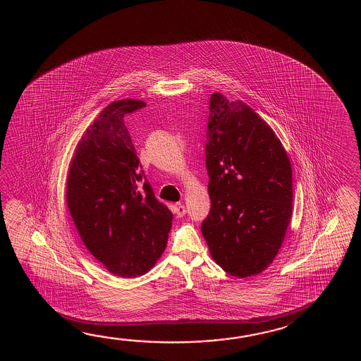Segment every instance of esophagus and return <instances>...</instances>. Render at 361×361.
Here are the masks:
<instances>
[{
    "label": "esophagus",
    "instance_id": "1",
    "mask_svg": "<svg viewBox=\"0 0 361 361\" xmlns=\"http://www.w3.org/2000/svg\"><path fill=\"white\" fill-rule=\"evenodd\" d=\"M174 212H176V214L178 216H183L185 214V207L182 204H176V207H174Z\"/></svg>",
    "mask_w": 361,
    "mask_h": 361
}]
</instances>
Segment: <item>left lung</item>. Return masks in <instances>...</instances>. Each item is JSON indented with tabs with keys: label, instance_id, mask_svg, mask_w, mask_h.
I'll use <instances>...</instances> for the list:
<instances>
[{
	"label": "left lung",
	"instance_id": "8db88e82",
	"mask_svg": "<svg viewBox=\"0 0 361 361\" xmlns=\"http://www.w3.org/2000/svg\"><path fill=\"white\" fill-rule=\"evenodd\" d=\"M205 161L212 201L201 223L215 263L232 276L261 274L292 218V165L280 139L244 102L209 100Z\"/></svg>",
	"mask_w": 361,
	"mask_h": 361
}]
</instances>
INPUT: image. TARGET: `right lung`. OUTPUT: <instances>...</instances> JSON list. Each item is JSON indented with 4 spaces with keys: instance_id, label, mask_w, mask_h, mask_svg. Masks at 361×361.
I'll list each match as a JSON object with an SVG mask.
<instances>
[{
    "instance_id": "add662e5",
    "label": "right lung",
    "mask_w": 361,
    "mask_h": 361,
    "mask_svg": "<svg viewBox=\"0 0 361 361\" xmlns=\"http://www.w3.org/2000/svg\"><path fill=\"white\" fill-rule=\"evenodd\" d=\"M146 106L117 100L78 142L69 165L67 204L87 250L116 276L147 274L161 257L173 214L140 170L123 117Z\"/></svg>"
}]
</instances>
